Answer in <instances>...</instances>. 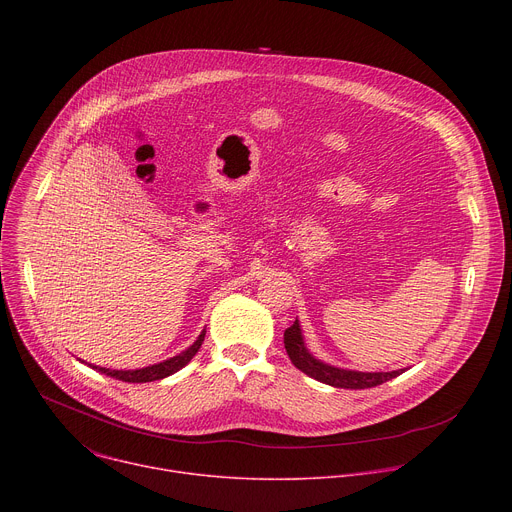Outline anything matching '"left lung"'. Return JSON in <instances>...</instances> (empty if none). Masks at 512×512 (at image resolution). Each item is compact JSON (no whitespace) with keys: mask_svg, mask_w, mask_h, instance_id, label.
<instances>
[{"mask_svg":"<svg viewBox=\"0 0 512 512\" xmlns=\"http://www.w3.org/2000/svg\"><path fill=\"white\" fill-rule=\"evenodd\" d=\"M283 344H285L289 360L294 362L302 373H306L308 377H312L320 383H326V385L338 387V389H371V387L391 381L403 373V369L391 371V373L346 371V369L332 367V364H326V362L314 358L304 344V336H302V328H300L298 320L283 332Z\"/></svg>","mask_w":512,"mask_h":512,"instance_id":"left-lung-1","label":"left lung"}]
</instances>
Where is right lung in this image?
Instances as JSON below:
<instances>
[{"instance_id": "1", "label": "right lung", "mask_w": 512, "mask_h": 512, "mask_svg": "<svg viewBox=\"0 0 512 512\" xmlns=\"http://www.w3.org/2000/svg\"><path fill=\"white\" fill-rule=\"evenodd\" d=\"M204 334L206 330L200 332V336L196 338V342L192 346H188L184 352L164 360V362H158V364H152V367H145V369H135V371H111V369H103V367H93V364H89V367L97 369L99 373L107 375V377H113V379H119V381H125V383H152V381H160V379H166L174 373H178L182 367H186V364L192 360V356L198 352V348L202 346V340H204Z\"/></svg>"}]
</instances>
